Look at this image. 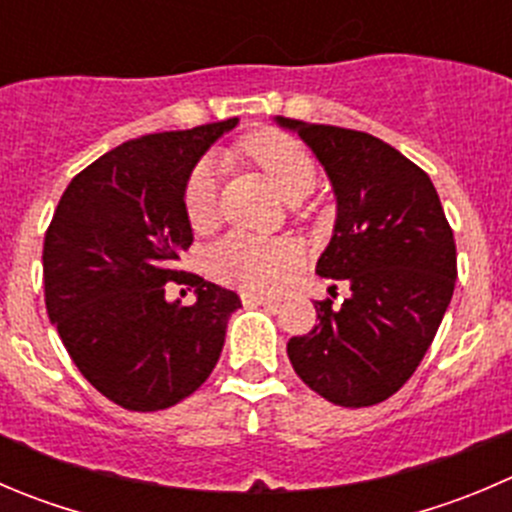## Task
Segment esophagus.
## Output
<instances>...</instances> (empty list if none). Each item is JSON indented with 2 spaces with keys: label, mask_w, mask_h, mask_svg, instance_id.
<instances>
[{
  "label": "esophagus",
  "mask_w": 512,
  "mask_h": 512,
  "mask_svg": "<svg viewBox=\"0 0 512 512\" xmlns=\"http://www.w3.org/2000/svg\"><path fill=\"white\" fill-rule=\"evenodd\" d=\"M242 302H245V305H262V307H277V305H280L275 297L255 295V292H242Z\"/></svg>",
  "instance_id": "obj_1"
}]
</instances>
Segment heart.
<instances>
[{
	"mask_svg": "<svg viewBox=\"0 0 512 512\" xmlns=\"http://www.w3.org/2000/svg\"><path fill=\"white\" fill-rule=\"evenodd\" d=\"M232 155L255 162L287 202L302 200L315 190V160L300 142L282 132H252L232 147ZM220 182L222 167L212 157L197 162L187 175L182 205L187 222L195 230L215 225L220 212ZM297 260L300 247L292 240H260L247 232H230L207 252V265L217 280L252 292H270L280 287Z\"/></svg>",
	"mask_w": 512,
	"mask_h": 512,
	"instance_id": "heart-1",
	"label": "heart"
}]
</instances>
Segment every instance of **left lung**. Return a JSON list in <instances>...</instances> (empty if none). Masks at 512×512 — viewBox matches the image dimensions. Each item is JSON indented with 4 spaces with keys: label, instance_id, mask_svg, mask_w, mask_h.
<instances>
[{
    "label": "left lung",
    "instance_id": "left-lung-1",
    "mask_svg": "<svg viewBox=\"0 0 512 512\" xmlns=\"http://www.w3.org/2000/svg\"><path fill=\"white\" fill-rule=\"evenodd\" d=\"M325 167L337 200L317 275L345 280L340 307L315 302L317 325L287 357L330 403L367 408L398 393L428 352L458 277L453 230L430 177L367 132L275 119Z\"/></svg>",
    "mask_w": 512,
    "mask_h": 512
}]
</instances>
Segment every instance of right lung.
Masks as SVG:
<instances>
[{
    "label": "right lung",
    "mask_w": 512,
    "mask_h": 512,
    "mask_svg": "<svg viewBox=\"0 0 512 512\" xmlns=\"http://www.w3.org/2000/svg\"><path fill=\"white\" fill-rule=\"evenodd\" d=\"M237 117L114 147L64 190L44 235V302L74 365L112 403L155 413L210 377L240 307L232 290L177 270L192 245L187 175ZM192 284L195 306L164 300Z\"/></svg>",
    "instance_id": "right-lung-1"
}]
</instances>
